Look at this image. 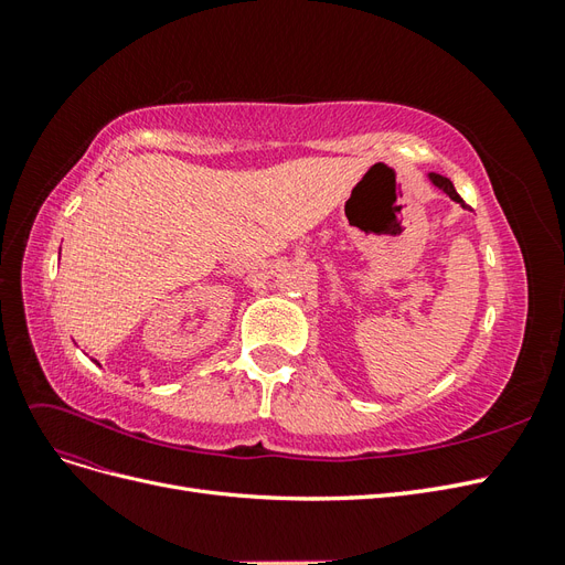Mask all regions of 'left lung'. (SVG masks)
Segmentation results:
<instances>
[{
  "label": "left lung",
  "instance_id": "obj_1",
  "mask_svg": "<svg viewBox=\"0 0 565 565\" xmlns=\"http://www.w3.org/2000/svg\"><path fill=\"white\" fill-rule=\"evenodd\" d=\"M431 177V181H434V185H438L440 188V191L443 193H448L455 202H459L461 204V207H467V204H465V200H461L459 195H457V191H455V185H452V181L450 179H446V177H440V174H429Z\"/></svg>",
  "mask_w": 565,
  "mask_h": 565
}]
</instances>
